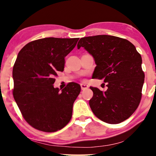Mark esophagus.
I'll use <instances>...</instances> for the list:
<instances>
[{
  "mask_svg": "<svg viewBox=\"0 0 156 156\" xmlns=\"http://www.w3.org/2000/svg\"><path fill=\"white\" fill-rule=\"evenodd\" d=\"M81 89H82V90H84V89H87L89 87V86L86 84H81Z\"/></svg>",
  "mask_w": 156,
  "mask_h": 156,
  "instance_id": "esophagus-1",
  "label": "esophagus"
}]
</instances>
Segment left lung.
Returning <instances> with one entry per match:
<instances>
[{
	"label": "left lung",
	"instance_id": "left-lung-1",
	"mask_svg": "<svg viewBox=\"0 0 156 156\" xmlns=\"http://www.w3.org/2000/svg\"><path fill=\"white\" fill-rule=\"evenodd\" d=\"M84 48L94 58L92 78L107 83L106 91L91 87L89 106L97 118L116 124L129 119L139 105L145 74L141 56L129 40L112 35L81 38L77 48Z\"/></svg>",
	"mask_w": 156,
	"mask_h": 156
}]
</instances>
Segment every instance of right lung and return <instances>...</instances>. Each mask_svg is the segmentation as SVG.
Instances as JSON below:
<instances>
[{"label": "right lung", "instance_id": "obj_1", "mask_svg": "<svg viewBox=\"0 0 156 156\" xmlns=\"http://www.w3.org/2000/svg\"><path fill=\"white\" fill-rule=\"evenodd\" d=\"M78 40L42 38L30 42L19 52L12 69V95L23 118L34 129L55 132L69 122L80 85L70 82L59 91L53 84Z\"/></svg>", "mask_w": 156, "mask_h": 156}]
</instances>
